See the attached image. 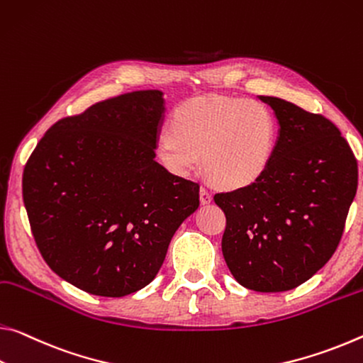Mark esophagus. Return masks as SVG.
<instances>
[{
  "label": "esophagus",
  "mask_w": 363,
  "mask_h": 363,
  "mask_svg": "<svg viewBox=\"0 0 363 363\" xmlns=\"http://www.w3.org/2000/svg\"><path fill=\"white\" fill-rule=\"evenodd\" d=\"M211 200H213V195L208 191H206L205 187L200 189V202H202L203 205H206V203H210Z\"/></svg>",
  "instance_id": "34e87169"
}]
</instances>
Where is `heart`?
Here are the masks:
<instances>
[{"mask_svg": "<svg viewBox=\"0 0 363 363\" xmlns=\"http://www.w3.org/2000/svg\"><path fill=\"white\" fill-rule=\"evenodd\" d=\"M171 130L160 135L157 153L177 176L203 168L226 187H245L260 179L272 163L278 129L260 103L226 96L192 100L176 108Z\"/></svg>", "mask_w": 363, "mask_h": 363, "instance_id": "1", "label": "heart"}]
</instances>
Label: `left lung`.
<instances>
[{"label": "left lung", "mask_w": 363, "mask_h": 363, "mask_svg": "<svg viewBox=\"0 0 363 363\" xmlns=\"http://www.w3.org/2000/svg\"><path fill=\"white\" fill-rule=\"evenodd\" d=\"M279 135L268 169L250 186L215 195L226 215L221 249L247 289L283 292L306 283L337 249L357 192V160L321 114L260 96Z\"/></svg>", "instance_id": "1"}]
</instances>
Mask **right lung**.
<instances>
[{"label": "right lung", "mask_w": 363, "mask_h": 363, "mask_svg": "<svg viewBox=\"0 0 363 363\" xmlns=\"http://www.w3.org/2000/svg\"><path fill=\"white\" fill-rule=\"evenodd\" d=\"M163 114L160 90L95 103L51 125L27 161L22 197L40 254L89 294L150 284L199 208V184L155 160Z\"/></svg>", "instance_id": "1"}]
</instances>
